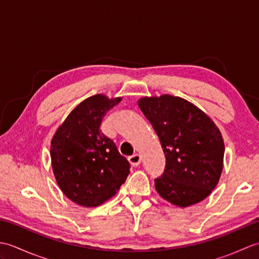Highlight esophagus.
Here are the masks:
<instances>
[{"mask_svg":"<svg viewBox=\"0 0 259 259\" xmlns=\"http://www.w3.org/2000/svg\"><path fill=\"white\" fill-rule=\"evenodd\" d=\"M128 160H129L131 166H133V167H137V166H139L140 162H141V156L138 155V153H136V155L129 157Z\"/></svg>","mask_w":259,"mask_h":259,"instance_id":"34e87169","label":"esophagus"}]
</instances>
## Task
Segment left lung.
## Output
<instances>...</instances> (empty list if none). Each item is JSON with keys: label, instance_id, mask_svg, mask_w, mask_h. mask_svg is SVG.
<instances>
[{"label": "left lung", "instance_id": "obj_1", "mask_svg": "<svg viewBox=\"0 0 259 259\" xmlns=\"http://www.w3.org/2000/svg\"><path fill=\"white\" fill-rule=\"evenodd\" d=\"M138 106L159 137L166 157L158 194L181 208L202 201L217 186L224 167L221 130L194 103L170 95L145 97Z\"/></svg>", "mask_w": 259, "mask_h": 259}]
</instances>
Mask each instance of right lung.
Listing matches in <instances>:
<instances>
[{
    "instance_id": "add662e5",
    "label": "right lung",
    "mask_w": 259,
    "mask_h": 259,
    "mask_svg": "<svg viewBox=\"0 0 259 259\" xmlns=\"http://www.w3.org/2000/svg\"><path fill=\"white\" fill-rule=\"evenodd\" d=\"M122 98L96 95L78 104L51 140L54 177L63 194L83 207L113 197L130 172L128 160L101 133L102 119Z\"/></svg>"
}]
</instances>
